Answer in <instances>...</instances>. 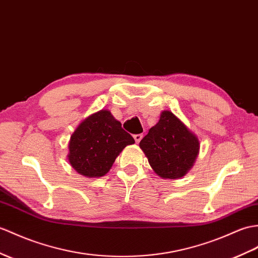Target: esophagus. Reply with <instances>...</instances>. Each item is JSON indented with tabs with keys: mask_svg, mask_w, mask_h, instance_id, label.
<instances>
[{
	"mask_svg": "<svg viewBox=\"0 0 258 258\" xmlns=\"http://www.w3.org/2000/svg\"><path fill=\"white\" fill-rule=\"evenodd\" d=\"M142 137H143V134H135L134 135V140H135L136 143H140L141 140H142Z\"/></svg>",
	"mask_w": 258,
	"mask_h": 258,
	"instance_id": "34e87169",
	"label": "esophagus"
}]
</instances>
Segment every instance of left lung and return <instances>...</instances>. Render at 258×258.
I'll return each instance as SVG.
<instances>
[{"instance_id": "1", "label": "left lung", "mask_w": 258, "mask_h": 258, "mask_svg": "<svg viewBox=\"0 0 258 258\" xmlns=\"http://www.w3.org/2000/svg\"><path fill=\"white\" fill-rule=\"evenodd\" d=\"M154 171L164 179L183 177L199 154L198 137L170 111L161 112L158 123L140 142Z\"/></svg>"}]
</instances>
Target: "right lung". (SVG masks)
I'll use <instances>...</instances> for the list:
<instances>
[{
  "label": "right lung",
  "instance_id": "add662e5",
  "mask_svg": "<svg viewBox=\"0 0 258 258\" xmlns=\"http://www.w3.org/2000/svg\"><path fill=\"white\" fill-rule=\"evenodd\" d=\"M134 143L110 111L101 110L81 122L71 135L68 160L82 176L102 177L124 147Z\"/></svg>",
  "mask_w": 258,
  "mask_h": 258
}]
</instances>
